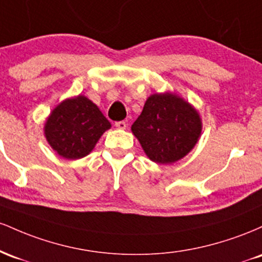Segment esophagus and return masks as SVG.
Wrapping results in <instances>:
<instances>
[{"instance_id":"34e87169","label":"esophagus","mask_w":262,"mask_h":262,"mask_svg":"<svg viewBox=\"0 0 262 262\" xmlns=\"http://www.w3.org/2000/svg\"><path fill=\"white\" fill-rule=\"evenodd\" d=\"M114 125H116V128H118V129H125V128H127V123H125L124 121L116 122V123H114Z\"/></svg>"}]
</instances>
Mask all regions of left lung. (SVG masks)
<instances>
[{"label": "left lung", "mask_w": 262, "mask_h": 262, "mask_svg": "<svg viewBox=\"0 0 262 262\" xmlns=\"http://www.w3.org/2000/svg\"><path fill=\"white\" fill-rule=\"evenodd\" d=\"M132 132L150 160L172 164L194 148L202 122L197 111L175 93H154L146 100Z\"/></svg>", "instance_id": "left-lung-1"}]
</instances>
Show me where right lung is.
I'll list each match as a JSON object with an SVG mask.
<instances>
[{
    "instance_id": "right-lung-1",
    "label": "right lung",
    "mask_w": 262,
    "mask_h": 262,
    "mask_svg": "<svg viewBox=\"0 0 262 262\" xmlns=\"http://www.w3.org/2000/svg\"><path fill=\"white\" fill-rule=\"evenodd\" d=\"M111 123L100 108L85 96L68 98L48 117L44 134L48 143L62 158L76 160L89 155Z\"/></svg>"
}]
</instances>
